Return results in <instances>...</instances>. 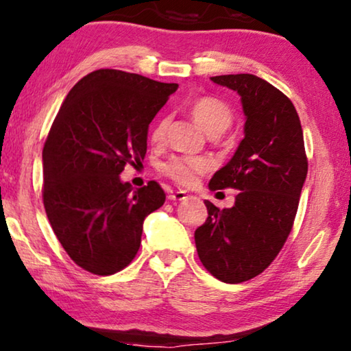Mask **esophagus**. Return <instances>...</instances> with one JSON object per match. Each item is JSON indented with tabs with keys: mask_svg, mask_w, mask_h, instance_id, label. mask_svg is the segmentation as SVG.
<instances>
[{
	"mask_svg": "<svg viewBox=\"0 0 351 351\" xmlns=\"http://www.w3.org/2000/svg\"><path fill=\"white\" fill-rule=\"evenodd\" d=\"M169 199L173 200V202H181V200H186L187 199V194H186L184 191H175V192H171V194L169 195Z\"/></svg>",
	"mask_w": 351,
	"mask_h": 351,
	"instance_id": "34e87169",
	"label": "esophagus"
}]
</instances>
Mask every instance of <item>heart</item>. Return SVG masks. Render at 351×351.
Masks as SVG:
<instances>
[{
    "label": "heart",
    "instance_id": "heart-1",
    "mask_svg": "<svg viewBox=\"0 0 351 351\" xmlns=\"http://www.w3.org/2000/svg\"><path fill=\"white\" fill-rule=\"evenodd\" d=\"M191 116L194 117L202 130H205L208 135H219L226 132L232 125L234 114L230 108L224 101L218 100L215 97H200L192 101L191 105ZM167 127H169V119L162 117L152 127L151 138L152 141L160 143L165 138ZM208 162L202 157L194 156H176L171 157L160 167L162 173L173 180L180 186H192L197 181V178L204 175L208 170Z\"/></svg>",
    "mask_w": 351,
    "mask_h": 351
}]
</instances>
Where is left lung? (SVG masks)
<instances>
[{"mask_svg":"<svg viewBox=\"0 0 351 351\" xmlns=\"http://www.w3.org/2000/svg\"><path fill=\"white\" fill-rule=\"evenodd\" d=\"M235 90L246 117L245 138L211 178V191H240L232 208L206 200L208 218L195 230L204 267L224 283L263 274L283 248L307 178L304 133L288 97L254 75L215 76Z\"/></svg>","mask_w":351,"mask_h":351,"instance_id":"obj_1","label":"left lung"}]
</instances>
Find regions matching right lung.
Returning a JSON list of instances; mask_svg holds the SVG:
<instances>
[{
  "label": "right lung",
  "instance_id": "add662e5",
  "mask_svg": "<svg viewBox=\"0 0 351 351\" xmlns=\"http://www.w3.org/2000/svg\"><path fill=\"white\" fill-rule=\"evenodd\" d=\"M178 84L97 70L68 93L43 149V202L53 234L87 272L112 275L135 258L143 221L165 202L156 181L119 175L145 159L147 128Z\"/></svg>",
  "mask_w": 351,
  "mask_h": 351
}]
</instances>
